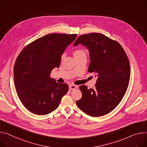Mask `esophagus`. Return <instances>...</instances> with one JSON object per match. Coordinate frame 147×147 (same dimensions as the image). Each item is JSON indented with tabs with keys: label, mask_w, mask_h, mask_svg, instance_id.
<instances>
[{
	"label": "esophagus",
	"mask_w": 147,
	"mask_h": 147,
	"mask_svg": "<svg viewBox=\"0 0 147 147\" xmlns=\"http://www.w3.org/2000/svg\"><path fill=\"white\" fill-rule=\"evenodd\" d=\"M76 88H77V86L76 85H74V84H70L69 86V89L70 90H73L74 89H76Z\"/></svg>",
	"instance_id": "34e87169"
}]
</instances>
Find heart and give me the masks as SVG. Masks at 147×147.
<instances>
[{"label":"heart","instance_id":"heart-1","mask_svg":"<svg viewBox=\"0 0 147 147\" xmlns=\"http://www.w3.org/2000/svg\"><path fill=\"white\" fill-rule=\"evenodd\" d=\"M82 54H86L84 51L83 50H77L75 51L74 53V57L78 56V55H82ZM64 57V55H62V58H63Z\"/></svg>","mask_w":147,"mask_h":147}]
</instances>
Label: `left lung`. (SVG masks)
<instances>
[{"label": "left lung", "instance_id": "obj_1", "mask_svg": "<svg viewBox=\"0 0 147 147\" xmlns=\"http://www.w3.org/2000/svg\"><path fill=\"white\" fill-rule=\"evenodd\" d=\"M79 44L89 50L88 71L96 73L97 79L93 89L86 85L79 87L82 97L76 104L90 116L105 115L119 105L128 87L131 71L128 57L118 42L102 34L82 35L73 46Z\"/></svg>", "mask_w": 147, "mask_h": 147}]
</instances>
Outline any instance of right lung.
Listing matches in <instances>:
<instances>
[{
	"label": "right lung",
	"instance_id": "right-lung-1",
	"mask_svg": "<svg viewBox=\"0 0 147 147\" xmlns=\"http://www.w3.org/2000/svg\"><path fill=\"white\" fill-rule=\"evenodd\" d=\"M77 34H50L28 45L18 55L13 73L19 99L31 112L44 115L59 106L68 90V84L51 78L54 68L60 67L61 56Z\"/></svg>",
	"mask_w": 147,
	"mask_h": 147
}]
</instances>
